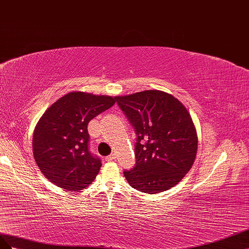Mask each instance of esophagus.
I'll return each mask as SVG.
<instances>
[{"label": "esophagus", "instance_id": "1", "mask_svg": "<svg viewBox=\"0 0 249 249\" xmlns=\"http://www.w3.org/2000/svg\"><path fill=\"white\" fill-rule=\"evenodd\" d=\"M116 160V155L113 154V153H111L110 155H108V156H106V160H108V161H111V160Z\"/></svg>", "mask_w": 249, "mask_h": 249}]
</instances>
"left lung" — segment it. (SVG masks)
Segmentation results:
<instances>
[{
    "instance_id": "8db88e82",
    "label": "left lung",
    "mask_w": 249,
    "mask_h": 249,
    "mask_svg": "<svg viewBox=\"0 0 249 249\" xmlns=\"http://www.w3.org/2000/svg\"><path fill=\"white\" fill-rule=\"evenodd\" d=\"M137 134L136 164L124 176L134 189L148 194L179 182L195 160L197 133L183 104L161 90L116 97Z\"/></svg>"
}]
</instances>
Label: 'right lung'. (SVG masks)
<instances>
[{
	"label": "right lung",
	"mask_w": 249,
	"mask_h": 249,
	"mask_svg": "<svg viewBox=\"0 0 249 249\" xmlns=\"http://www.w3.org/2000/svg\"><path fill=\"white\" fill-rule=\"evenodd\" d=\"M115 102L116 97L72 91L50 106L33 133V155L46 178L75 192L93 182L102 164L89 152L88 125Z\"/></svg>",
	"instance_id": "obj_1"
}]
</instances>
